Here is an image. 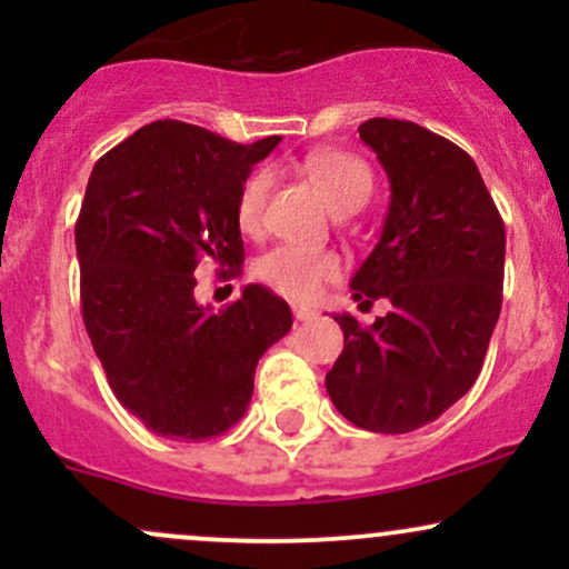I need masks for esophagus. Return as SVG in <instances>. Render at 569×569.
Segmentation results:
<instances>
[{"mask_svg":"<svg viewBox=\"0 0 569 569\" xmlns=\"http://www.w3.org/2000/svg\"><path fill=\"white\" fill-rule=\"evenodd\" d=\"M293 318H297L299 323L312 321V318H316V310H310V307H302V305H293Z\"/></svg>","mask_w":569,"mask_h":569,"instance_id":"34e87169","label":"esophagus"}]
</instances>
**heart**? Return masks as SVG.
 I'll use <instances>...</instances> for the list:
<instances>
[{
	"label": "heart",
	"mask_w": 569,
	"mask_h": 569,
	"mask_svg": "<svg viewBox=\"0 0 569 569\" xmlns=\"http://www.w3.org/2000/svg\"><path fill=\"white\" fill-rule=\"evenodd\" d=\"M305 171L321 189V194L335 213H352L367 206L371 194V171L367 162L356 158V154L342 152V149L310 152L305 158ZM272 181H276V176H272L270 168H257L253 173H248L243 187H240L234 217H238L243 232H262L264 206L267 198H270ZM253 276L270 289L283 293V297L297 299V302H310L321 293L329 280L339 276V259L331 251L278 246L257 259Z\"/></svg>",
	"instance_id": "b5f03b06"
}]
</instances>
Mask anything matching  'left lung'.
I'll return each mask as SVG.
<instances>
[{"mask_svg":"<svg viewBox=\"0 0 569 569\" xmlns=\"http://www.w3.org/2000/svg\"><path fill=\"white\" fill-rule=\"evenodd\" d=\"M390 181L375 251L350 280L367 307L388 299L371 326L335 316L345 348L326 390L352 426L409 433L471 390L500 318L506 227L471 160L443 136L375 117L361 128Z\"/></svg>","mask_w":569,"mask_h":569,"instance_id":"left-lung-1","label":"left lung"}]
</instances>
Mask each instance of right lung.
<instances>
[{"label":"right lung","mask_w":569,"mask_h":569,"mask_svg":"<svg viewBox=\"0 0 569 569\" xmlns=\"http://www.w3.org/2000/svg\"><path fill=\"white\" fill-rule=\"evenodd\" d=\"M278 143L160 120L109 149L88 179L74 227L84 329L117 401L166 439L230 430L251 403L259 358L293 323L257 283L219 312L194 299L202 257L240 272L234 202Z\"/></svg>","instance_id":"obj_1"}]
</instances>
